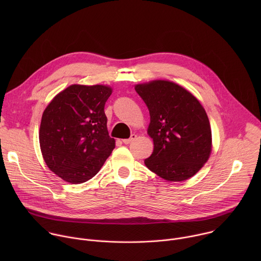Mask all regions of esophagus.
I'll use <instances>...</instances> for the list:
<instances>
[{
  "label": "esophagus",
  "instance_id": "34e87169",
  "mask_svg": "<svg viewBox=\"0 0 261 261\" xmlns=\"http://www.w3.org/2000/svg\"><path fill=\"white\" fill-rule=\"evenodd\" d=\"M136 137H137V135H136V134H132V135L130 136V138H126V139H123V142H124L125 144H129L130 142L134 141V140L136 139Z\"/></svg>",
  "mask_w": 261,
  "mask_h": 261
}]
</instances>
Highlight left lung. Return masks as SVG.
I'll list each match as a JSON object with an SVG mask.
<instances>
[{"label":"left lung","mask_w":261,"mask_h":261,"mask_svg":"<svg viewBox=\"0 0 261 261\" xmlns=\"http://www.w3.org/2000/svg\"><path fill=\"white\" fill-rule=\"evenodd\" d=\"M146 104L151 122L147 134L153 138V154L145 166L169 181L193 176L207 161L212 131L206 113L187 90L168 81L135 86Z\"/></svg>","instance_id":"8db88e82"}]
</instances>
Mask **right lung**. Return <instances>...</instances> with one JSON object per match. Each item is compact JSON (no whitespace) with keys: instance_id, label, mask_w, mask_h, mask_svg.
I'll use <instances>...</instances> for the list:
<instances>
[{"instance_id":"obj_1","label":"right lung","mask_w":261,"mask_h":261,"mask_svg":"<svg viewBox=\"0 0 261 261\" xmlns=\"http://www.w3.org/2000/svg\"><path fill=\"white\" fill-rule=\"evenodd\" d=\"M111 93V88L102 85H72L45 108L39 130L42 156L64 180L82 184L91 179L115 148L104 113Z\"/></svg>"}]
</instances>
